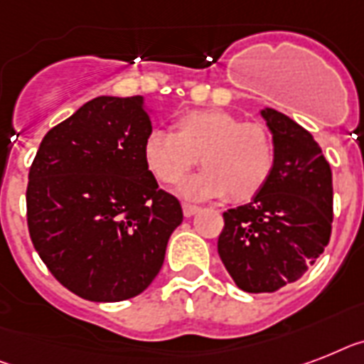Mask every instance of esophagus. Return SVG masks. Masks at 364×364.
Segmentation results:
<instances>
[{"label": "esophagus", "instance_id": "esophagus-1", "mask_svg": "<svg viewBox=\"0 0 364 364\" xmlns=\"http://www.w3.org/2000/svg\"><path fill=\"white\" fill-rule=\"evenodd\" d=\"M182 212H184L186 218H191L199 212V206L197 204H191V203H184L182 204Z\"/></svg>", "mask_w": 364, "mask_h": 364}]
</instances>
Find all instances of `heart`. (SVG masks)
Listing matches in <instances>:
<instances>
[{"label": "heart", "instance_id": "obj_1", "mask_svg": "<svg viewBox=\"0 0 364 364\" xmlns=\"http://www.w3.org/2000/svg\"><path fill=\"white\" fill-rule=\"evenodd\" d=\"M173 130H150L143 141L146 169L161 184H180L199 158L204 171L184 186L193 199L227 195L243 203L272 178L275 143L258 122H242L223 109H193L176 117Z\"/></svg>", "mask_w": 364, "mask_h": 364}]
</instances>
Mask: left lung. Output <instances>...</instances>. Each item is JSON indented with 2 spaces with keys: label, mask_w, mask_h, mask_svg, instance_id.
<instances>
[{
  "label": "left lung",
  "mask_w": 364,
  "mask_h": 364,
  "mask_svg": "<svg viewBox=\"0 0 364 364\" xmlns=\"http://www.w3.org/2000/svg\"><path fill=\"white\" fill-rule=\"evenodd\" d=\"M275 143V167L253 200L223 214L218 253L243 292H275L316 262L329 243L333 176L314 137L290 117L260 111Z\"/></svg>",
  "instance_id": "left-lung-1"
}]
</instances>
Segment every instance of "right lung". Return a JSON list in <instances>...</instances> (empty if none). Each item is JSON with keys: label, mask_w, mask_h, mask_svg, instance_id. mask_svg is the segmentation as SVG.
<instances>
[{"label": "right lung", "mask_w": 364, "mask_h": 364, "mask_svg": "<svg viewBox=\"0 0 364 364\" xmlns=\"http://www.w3.org/2000/svg\"><path fill=\"white\" fill-rule=\"evenodd\" d=\"M152 130L143 96H98L42 139L29 169L27 227L53 277L89 301L149 287L182 223L178 199L143 160Z\"/></svg>", "instance_id": "1"}]
</instances>
